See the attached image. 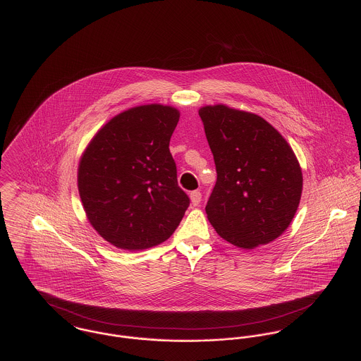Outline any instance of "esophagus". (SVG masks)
<instances>
[{"label": "esophagus", "mask_w": 361, "mask_h": 361, "mask_svg": "<svg viewBox=\"0 0 361 361\" xmlns=\"http://www.w3.org/2000/svg\"><path fill=\"white\" fill-rule=\"evenodd\" d=\"M190 200H192V204L196 207L200 202H201V193L198 190H195L190 193Z\"/></svg>", "instance_id": "esophagus-1"}]
</instances>
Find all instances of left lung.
I'll use <instances>...</instances> for the list:
<instances>
[{
  "label": "left lung",
  "mask_w": 361,
  "mask_h": 361,
  "mask_svg": "<svg viewBox=\"0 0 361 361\" xmlns=\"http://www.w3.org/2000/svg\"><path fill=\"white\" fill-rule=\"evenodd\" d=\"M216 183L205 207L216 233L252 250L287 229L302 195V171L287 140L262 117L225 104L198 110Z\"/></svg>",
  "instance_id": "obj_1"
}]
</instances>
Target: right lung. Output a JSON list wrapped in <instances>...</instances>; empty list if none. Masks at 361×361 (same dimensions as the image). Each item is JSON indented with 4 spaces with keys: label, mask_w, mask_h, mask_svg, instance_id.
Instances as JSON below:
<instances>
[{
    "label": "right lung",
    "mask_w": 361,
    "mask_h": 361,
    "mask_svg": "<svg viewBox=\"0 0 361 361\" xmlns=\"http://www.w3.org/2000/svg\"><path fill=\"white\" fill-rule=\"evenodd\" d=\"M179 111L132 107L94 136L78 165V192L99 234L117 248L161 244L179 226L190 198L178 186L169 140Z\"/></svg>",
    "instance_id": "add662e5"
}]
</instances>
